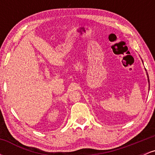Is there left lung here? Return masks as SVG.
I'll return each instance as SVG.
<instances>
[{
    "label": "left lung",
    "instance_id": "obj_1",
    "mask_svg": "<svg viewBox=\"0 0 155 155\" xmlns=\"http://www.w3.org/2000/svg\"><path fill=\"white\" fill-rule=\"evenodd\" d=\"M147 76H148V81H149V76H148V74H147Z\"/></svg>",
    "mask_w": 155,
    "mask_h": 155
}]
</instances>
